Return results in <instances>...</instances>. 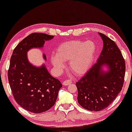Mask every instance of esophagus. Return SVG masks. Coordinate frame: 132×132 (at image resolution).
Returning a JSON list of instances; mask_svg holds the SVG:
<instances>
[{"label":"esophagus","instance_id":"34e87169","mask_svg":"<svg viewBox=\"0 0 132 132\" xmlns=\"http://www.w3.org/2000/svg\"><path fill=\"white\" fill-rule=\"evenodd\" d=\"M71 83V81L70 80H65L63 81V82H62V85H64V86H67V85H68L69 84H70Z\"/></svg>","mask_w":132,"mask_h":132}]
</instances>
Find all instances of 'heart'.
Wrapping results in <instances>:
<instances>
[{
  "mask_svg": "<svg viewBox=\"0 0 132 132\" xmlns=\"http://www.w3.org/2000/svg\"><path fill=\"white\" fill-rule=\"evenodd\" d=\"M96 51L92 41H72L60 45L55 55L51 56V62L56 70L61 71L64 61H69V68L74 75L81 76L89 70Z\"/></svg>",
  "mask_w": 132,
  "mask_h": 132,
  "instance_id": "1",
  "label": "heart"
}]
</instances>
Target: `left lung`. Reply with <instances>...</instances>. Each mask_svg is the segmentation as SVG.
<instances>
[{
    "label": "left lung",
    "mask_w": 132,
    "mask_h": 132,
    "mask_svg": "<svg viewBox=\"0 0 132 132\" xmlns=\"http://www.w3.org/2000/svg\"><path fill=\"white\" fill-rule=\"evenodd\" d=\"M103 49L95 64L76 83L78 102L90 111H101L115 100L124 82L125 62L113 40L98 33Z\"/></svg>",
    "instance_id": "left-lung-1"
}]
</instances>
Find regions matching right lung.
I'll use <instances>...</instances> for the list:
<instances>
[{
  "label": "right lung",
  "mask_w": 132,
  "mask_h": 132,
  "mask_svg": "<svg viewBox=\"0 0 132 132\" xmlns=\"http://www.w3.org/2000/svg\"><path fill=\"white\" fill-rule=\"evenodd\" d=\"M54 37L45 33L30 34L17 45L10 58L8 79L14 98L21 107L32 113H42L53 107L62 87L44 63L35 66L27 57L30 50L43 49L45 42ZM43 57L46 61L44 53Z\"/></svg>",
  "instance_id": "1"
}]
</instances>
